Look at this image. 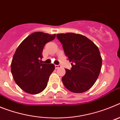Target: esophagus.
Masks as SVG:
<instances>
[{"mask_svg": "<svg viewBox=\"0 0 120 120\" xmlns=\"http://www.w3.org/2000/svg\"><path fill=\"white\" fill-rule=\"evenodd\" d=\"M61 66L60 65H55V68L56 69H58L59 68H61Z\"/></svg>", "mask_w": 120, "mask_h": 120, "instance_id": "obj_1", "label": "esophagus"}]
</instances>
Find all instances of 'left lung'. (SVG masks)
Returning a JSON list of instances; mask_svg holds the SVG:
<instances>
[{"label": "left lung", "mask_w": 120, "mask_h": 120, "mask_svg": "<svg viewBox=\"0 0 120 120\" xmlns=\"http://www.w3.org/2000/svg\"><path fill=\"white\" fill-rule=\"evenodd\" d=\"M64 50L71 62V70L65 69L62 81L67 90L82 93L90 89L101 70L102 58L97 45L84 35L75 33L58 34Z\"/></svg>", "instance_id": "obj_1"}]
</instances>
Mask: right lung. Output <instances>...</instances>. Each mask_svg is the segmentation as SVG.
I'll use <instances>...</instances> for the list:
<instances>
[{
  "label": "right lung",
  "mask_w": 120,
  "mask_h": 120,
  "mask_svg": "<svg viewBox=\"0 0 120 120\" xmlns=\"http://www.w3.org/2000/svg\"><path fill=\"white\" fill-rule=\"evenodd\" d=\"M55 37L56 34L34 32L15 50L11 64V73L15 83L24 92L37 94L47 86L55 65L42 63V52L45 44Z\"/></svg>",
  "instance_id": "right-lung-1"
}]
</instances>
